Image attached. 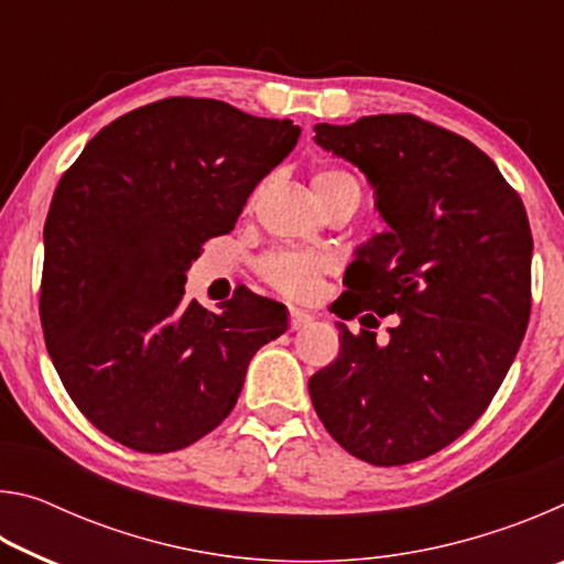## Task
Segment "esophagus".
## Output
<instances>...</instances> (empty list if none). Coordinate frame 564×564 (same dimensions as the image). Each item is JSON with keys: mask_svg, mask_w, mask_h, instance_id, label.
I'll return each instance as SVG.
<instances>
[{"mask_svg": "<svg viewBox=\"0 0 564 564\" xmlns=\"http://www.w3.org/2000/svg\"><path fill=\"white\" fill-rule=\"evenodd\" d=\"M311 321H313V316H311L308 311H303V308H291V330H301V328L308 326Z\"/></svg>", "mask_w": 564, "mask_h": 564, "instance_id": "esophagus-1", "label": "esophagus"}]
</instances>
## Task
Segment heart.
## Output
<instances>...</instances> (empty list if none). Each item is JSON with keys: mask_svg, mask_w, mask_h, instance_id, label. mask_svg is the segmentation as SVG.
Returning <instances> with one entry per match:
<instances>
[{"mask_svg": "<svg viewBox=\"0 0 564 564\" xmlns=\"http://www.w3.org/2000/svg\"><path fill=\"white\" fill-rule=\"evenodd\" d=\"M340 184H352L346 171L323 169L313 176V191L316 196ZM259 271L275 291L293 299H308L318 291L321 275L326 271V261L313 253H295V251H273L259 263Z\"/></svg>", "mask_w": 564, "mask_h": 564, "instance_id": "b5f03b06", "label": "heart"}]
</instances>
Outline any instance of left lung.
I'll list each match as a JSON object with an SVG mask.
<instances>
[{
	"instance_id": "1",
	"label": "left lung",
	"mask_w": 564,
	"mask_h": 564,
	"mask_svg": "<svg viewBox=\"0 0 564 564\" xmlns=\"http://www.w3.org/2000/svg\"><path fill=\"white\" fill-rule=\"evenodd\" d=\"M313 131L366 174L386 221L356 248L336 313L398 316L386 346L336 323L340 352L308 380L313 408L360 460H423L485 413L518 356L530 321L528 214L488 154L413 113Z\"/></svg>"
}]
</instances>
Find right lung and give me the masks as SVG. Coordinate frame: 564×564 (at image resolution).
<instances>
[{
	"instance_id": "1",
	"label": "right lung",
	"mask_w": 564,
	"mask_h": 564,
	"mask_svg": "<svg viewBox=\"0 0 564 564\" xmlns=\"http://www.w3.org/2000/svg\"><path fill=\"white\" fill-rule=\"evenodd\" d=\"M299 137L289 119L176 97L111 121L62 176L44 224V340L111 441L139 453L196 443L234 410L256 350L289 328L279 301L238 289L206 311L184 283Z\"/></svg>"
}]
</instances>
